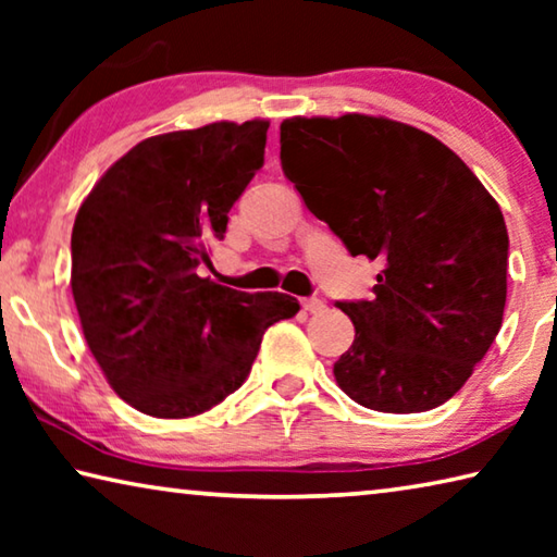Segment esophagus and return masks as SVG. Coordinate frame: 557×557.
Instances as JSON below:
<instances>
[{"instance_id":"34e87169","label":"esophagus","mask_w":557,"mask_h":557,"mask_svg":"<svg viewBox=\"0 0 557 557\" xmlns=\"http://www.w3.org/2000/svg\"><path fill=\"white\" fill-rule=\"evenodd\" d=\"M324 299H319V297H307V299H301V309H305V312H309V314H319V312H324Z\"/></svg>"}]
</instances>
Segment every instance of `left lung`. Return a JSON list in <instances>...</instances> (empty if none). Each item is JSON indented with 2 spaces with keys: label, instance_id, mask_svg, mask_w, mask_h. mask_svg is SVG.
<instances>
[{
  "label": "left lung",
  "instance_id": "obj_1",
  "mask_svg": "<svg viewBox=\"0 0 557 557\" xmlns=\"http://www.w3.org/2000/svg\"><path fill=\"white\" fill-rule=\"evenodd\" d=\"M280 159L346 250L383 268L371 299L336 301L356 326L338 388L379 412L447 403L504 319L508 233L492 194L440 139L388 117H289Z\"/></svg>",
  "mask_w": 557,
  "mask_h": 557
}]
</instances>
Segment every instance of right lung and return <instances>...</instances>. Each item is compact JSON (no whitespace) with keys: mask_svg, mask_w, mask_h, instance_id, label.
I'll return each instance as SVG.
<instances>
[{"mask_svg":"<svg viewBox=\"0 0 557 557\" xmlns=\"http://www.w3.org/2000/svg\"><path fill=\"white\" fill-rule=\"evenodd\" d=\"M268 120L149 137L92 186L73 223L71 289L92 356L122 400L191 418L248 379L265 329L299 312L199 270L262 166Z\"/></svg>","mask_w":557,"mask_h":557,"instance_id":"1","label":"right lung"}]
</instances>
